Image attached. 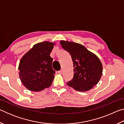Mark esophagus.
<instances>
[{
  "instance_id": "34e87169",
  "label": "esophagus",
  "mask_w": 124,
  "mask_h": 124,
  "mask_svg": "<svg viewBox=\"0 0 124 124\" xmlns=\"http://www.w3.org/2000/svg\"><path fill=\"white\" fill-rule=\"evenodd\" d=\"M58 73L60 74H61L62 73V70H60L59 71H58Z\"/></svg>"
}]
</instances>
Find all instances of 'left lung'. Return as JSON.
Masks as SVG:
<instances>
[{
	"label": "left lung",
	"instance_id": "8db88e82",
	"mask_svg": "<svg viewBox=\"0 0 124 124\" xmlns=\"http://www.w3.org/2000/svg\"><path fill=\"white\" fill-rule=\"evenodd\" d=\"M60 44L70 54L73 62L74 77L67 84L78 91L91 89L102 75V64L99 58L80 44L64 40Z\"/></svg>",
	"mask_w": 124,
	"mask_h": 124
}]
</instances>
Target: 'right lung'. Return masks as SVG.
I'll list each match as a JSON object with an SVG mask.
<instances>
[{"mask_svg": "<svg viewBox=\"0 0 124 124\" xmlns=\"http://www.w3.org/2000/svg\"><path fill=\"white\" fill-rule=\"evenodd\" d=\"M55 43L43 41L33 45L21 59L18 66L22 83L32 91L49 87L55 73L52 67L53 58L50 54Z\"/></svg>", "mask_w": 124, "mask_h": 124, "instance_id": "1", "label": "right lung"}]
</instances>
